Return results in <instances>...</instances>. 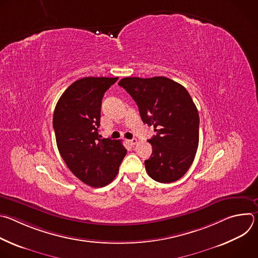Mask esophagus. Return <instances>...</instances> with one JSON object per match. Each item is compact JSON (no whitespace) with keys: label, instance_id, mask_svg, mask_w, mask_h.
Wrapping results in <instances>:
<instances>
[{"label":"esophagus","instance_id":"esophagus-1","mask_svg":"<svg viewBox=\"0 0 258 258\" xmlns=\"http://www.w3.org/2000/svg\"><path fill=\"white\" fill-rule=\"evenodd\" d=\"M127 143L131 145V146H134L138 143V140L137 139H133V140H127Z\"/></svg>","mask_w":258,"mask_h":258}]
</instances>
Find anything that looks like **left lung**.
<instances>
[{"instance_id":"8db88e82","label":"left lung","mask_w":258,"mask_h":258,"mask_svg":"<svg viewBox=\"0 0 258 258\" xmlns=\"http://www.w3.org/2000/svg\"><path fill=\"white\" fill-rule=\"evenodd\" d=\"M118 85L135 100L144 123L157 133L149 140L152 154L145 160L154 180L179 179L192 165L199 143V114L190 94L181 85L164 78H124Z\"/></svg>"}]
</instances>
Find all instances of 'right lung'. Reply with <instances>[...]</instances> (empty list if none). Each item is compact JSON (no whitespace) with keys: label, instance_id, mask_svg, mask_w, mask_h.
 <instances>
[{"label":"right lung","instance_id":"add662e5","mask_svg":"<svg viewBox=\"0 0 258 258\" xmlns=\"http://www.w3.org/2000/svg\"><path fill=\"white\" fill-rule=\"evenodd\" d=\"M118 78H84L70 85L54 110L53 127L67 167L87 185L100 188L116 176L126 149L119 140L101 139V105Z\"/></svg>","mask_w":258,"mask_h":258}]
</instances>
